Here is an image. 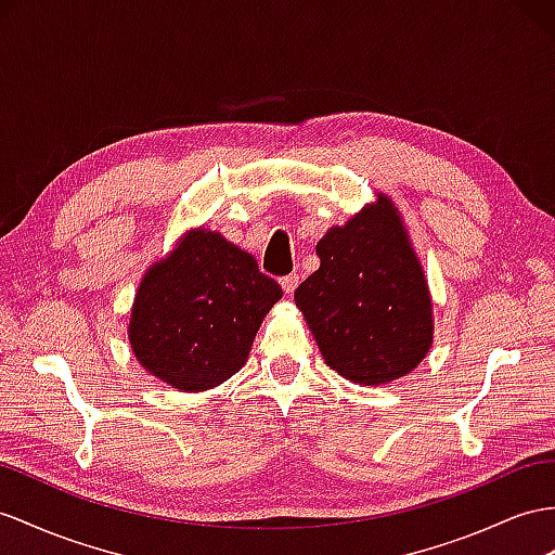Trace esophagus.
<instances>
[{
  "label": "esophagus",
  "instance_id": "1",
  "mask_svg": "<svg viewBox=\"0 0 555 555\" xmlns=\"http://www.w3.org/2000/svg\"><path fill=\"white\" fill-rule=\"evenodd\" d=\"M297 283H300V276L288 274V276L281 279V288H283V293H286V295H293L295 288H297Z\"/></svg>",
  "mask_w": 555,
  "mask_h": 555
}]
</instances>
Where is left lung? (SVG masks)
Here are the masks:
<instances>
[{
    "mask_svg": "<svg viewBox=\"0 0 555 555\" xmlns=\"http://www.w3.org/2000/svg\"><path fill=\"white\" fill-rule=\"evenodd\" d=\"M321 267L295 305L335 373L363 387L389 385L434 345V305L403 216L387 194L317 244Z\"/></svg>",
    "mask_w": 555,
    "mask_h": 555,
    "instance_id": "obj_1",
    "label": "left lung"
}]
</instances>
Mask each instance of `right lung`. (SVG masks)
<instances>
[{"mask_svg":"<svg viewBox=\"0 0 555 555\" xmlns=\"http://www.w3.org/2000/svg\"><path fill=\"white\" fill-rule=\"evenodd\" d=\"M281 286L250 253L194 227L140 279L129 345L150 375L178 391H208L248 361Z\"/></svg>","mask_w":555,"mask_h":555,"instance_id":"add662e5","label":"right lung"}]
</instances>
